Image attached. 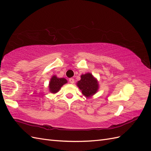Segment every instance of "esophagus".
Returning <instances> with one entry per match:
<instances>
[{"instance_id":"1","label":"esophagus","mask_w":151,"mask_h":151,"mask_svg":"<svg viewBox=\"0 0 151 151\" xmlns=\"http://www.w3.org/2000/svg\"><path fill=\"white\" fill-rule=\"evenodd\" d=\"M69 83H71L73 84V83H74L75 80H74V79H73V78H71L69 79Z\"/></svg>"}]
</instances>
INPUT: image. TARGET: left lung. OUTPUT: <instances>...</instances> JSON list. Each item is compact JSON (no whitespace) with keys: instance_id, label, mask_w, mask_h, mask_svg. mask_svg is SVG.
I'll return each mask as SVG.
<instances>
[{"instance_id":"1","label":"left lung","mask_w":151,"mask_h":151,"mask_svg":"<svg viewBox=\"0 0 151 151\" xmlns=\"http://www.w3.org/2000/svg\"><path fill=\"white\" fill-rule=\"evenodd\" d=\"M83 96L90 98L97 92L99 88L98 80L90 73L81 75V80L76 83Z\"/></svg>"}]
</instances>
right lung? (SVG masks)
Returning <instances> with one entry per match:
<instances>
[{"instance_id": "add662e5", "label": "right lung", "mask_w": 151, "mask_h": 151, "mask_svg": "<svg viewBox=\"0 0 151 151\" xmlns=\"http://www.w3.org/2000/svg\"><path fill=\"white\" fill-rule=\"evenodd\" d=\"M67 82L68 81L66 79L64 78H57L55 75H54L52 77L50 81L48 86L49 91L53 94L57 93L60 89L61 87Z\"/></svg>"}]
</instances>
